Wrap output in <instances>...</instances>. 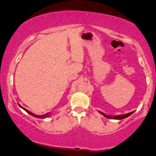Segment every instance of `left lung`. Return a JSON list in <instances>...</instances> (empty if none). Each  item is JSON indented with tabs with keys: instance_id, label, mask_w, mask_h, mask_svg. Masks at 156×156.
Here are the masks:
<instances>
[{
	"instance_id": "8db88e82",
	"label": "left lung",
	"mask_w": 156,
	"mask_h": 156,
	"mask_svg": "<svg viewBox=\"0 0 156 156\" xmlns=\"http://www.w3.org/2000/svg\"><path fill=\"white\" fill-rule=\"evenodd\" d=\"M99 112H100V113L102 115H103V116H104L105 118H109V119H115V120H122V119H124L126 118H127V117L130 116V115H131L132 113H134V112H129V113L125 114V115H116V116H110V115H105V114H104V113H103V112H102L99 111Z\"/></svg>"
}]
</instances>
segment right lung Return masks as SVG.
Listing matches in <instances>:
<instances>
[{"mask_svg": "<svg viewBox=\"0 0 156 156\" xmlns=\"http://www.w3.org/2000/svg\"><path fill=\"white\" fill-rule=\"evenodd\" d=\"M19 106L21 107V108H23V109H24L25 112H27L28 114H30V115H32V116H33V117H36V118H48V117L49 116V115H50V112H48V113L45 114V115H35V114L32 113L31 112L28 111V110H27V109H26V108H23V107L21 106V105H19Z\"/></svg>", "mask_w": 156, "mask_h": 156, "instance_id": "1", "label": "right lung"}]
</instances>
